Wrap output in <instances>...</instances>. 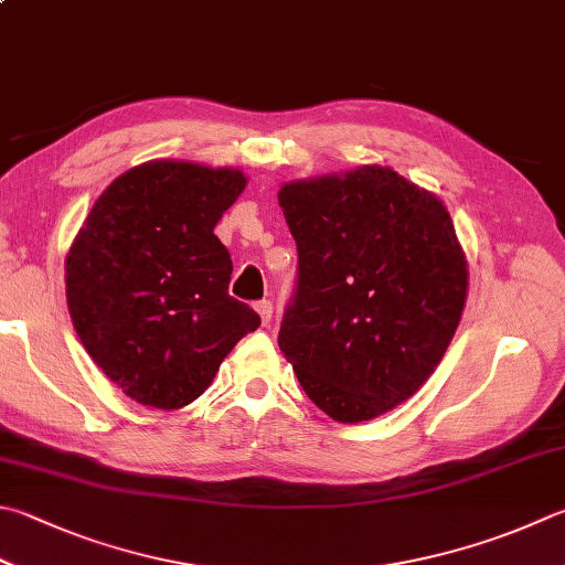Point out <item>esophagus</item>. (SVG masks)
I'll use <instances>...</instances> for the list:
<instances>
[{
  "label": "esophagus",
  "mask_w": 565,
  "mask_h": 565,
  "mask_svg": "<svg viewBox=\"0 0 565 565\" xmlns=\"http://www.w3.org/2000/svg\"><path fill=\"white\" fill-rule=\"evenodd\" d=\"M255 312L260 315V322L268 327L270 324V319H273V302L270 300H260V302H255Z\"/></svg>",
  "instance_id": "esophagus-1"
}]
</instances>
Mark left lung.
<instances>
[{"label":"left lung","mask_w":565,"mask_h":565,"mask_svg":"<svg viewBox=\"0 0 565 565\" xmlns=\"http://www.w3.org/2000/svg\"><path fill=\"white\" fill-rule=\"evenodd\" d=\"M297 290L278 344L317 408L379 418L438 369L467 300V258L443 201L366 164L287 182Z\"/></svg>","instance_id":"1"}]
</instances>
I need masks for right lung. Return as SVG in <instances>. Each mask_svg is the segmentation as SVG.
<instances>
[{
    "label": "right lung",
    "mask_w": 565,
    "mask_h": 565,
    "mask_svg": "<svg viewBox=\"0 0 565 565\" xmlns=\"http://www.w3.org/2000/svg\"><path fill=\"white\" fill-rule=\"evenodd\" d=\"M248 177L177 159L127 169L95 201L66 255V300L90 359L125 396L189 406L260 317L233 300L216 223Z\"/></svg>",
    "instance_id": "add662e5"
}]
</instances>
